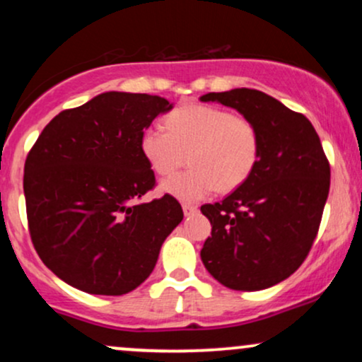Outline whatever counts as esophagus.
I'll return each instance as SVG.
<instances>
[{"label": "esophagus", "instance_id": "34e87169", "mask_svg": "<svg viewBox=\"0 0 362 362\" xmlns=\"http://www.w3.org/2000/svg\"><path fill=\"white\" fill-rule=\"evenodd\" d=\"M182 209H184L185 216H192V214L197 213V206L190 204V202H185V204H182Z\"/></svg>", "mask_w": 362, "mask_h": 362}]
</instances>
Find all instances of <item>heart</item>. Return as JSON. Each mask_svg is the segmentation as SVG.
Segmentation results:
<instances>
[{"instance_id": "heart-1", "label": "heart", "mask_w": 362, "mask_h": 362, "mask_svg": "<svg viewBox=\"0 0 362 362\" xmlns=\"http://www.w3.org/2000/svg\"><path fill=\"white\" fill-rule=\"evenodd\" d=\"M167 129L148 126L139 148L153 172L168 177L185 163L190 168L163 182L165 192L180 201H199L216 189L231 192L250 178L260 160L262 139L250 117L213 105L189 103L165 117Z\"/></svg>"}]
</instances>
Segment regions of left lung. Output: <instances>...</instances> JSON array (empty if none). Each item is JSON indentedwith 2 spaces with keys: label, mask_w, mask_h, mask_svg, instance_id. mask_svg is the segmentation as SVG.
Returning <instances> with one entry per match:
<instances>
[{
  "label": "left lung",
  "mask_w": 362,
  "mask_h": 362,
  "mask_svg": "<svg viewBox=\"0 0 362 362\" xmlns=\"http://www.w3.org/2000/svg\"><path fill=\"white\" fill-rule=\"evenodd\" d=\"M201 100L250 117L262 139L250 178L221 202L201 207L213 226L202 264L230 289L271 288L308 257L330 189V163L310 120L264 91L235 88Z\"/></svg>",
  "instance_id": "1"
}]
</instances>
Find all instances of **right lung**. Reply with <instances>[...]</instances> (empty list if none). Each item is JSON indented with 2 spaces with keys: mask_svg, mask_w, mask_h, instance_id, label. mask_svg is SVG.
<instances>
[{
  "mask_svg": "<svg viewBox=\"0 0 362 362\" xmlns=\"http://www.w3.org/2000/svg\"><path fill=\"white\" fill-rule=\"evenodd\" d=\"M170 109L156 95L107 91L59 112L28 151L23 192L32 243L73 288L105 296L136 289L184 219L170 194L136 202L156 185L141 132Z\"/></svg>",
  "mask_w": 362,
  "mask_h": 362,
  "instance_id": "1",
  "label": "right lung"
}]
</instances>
